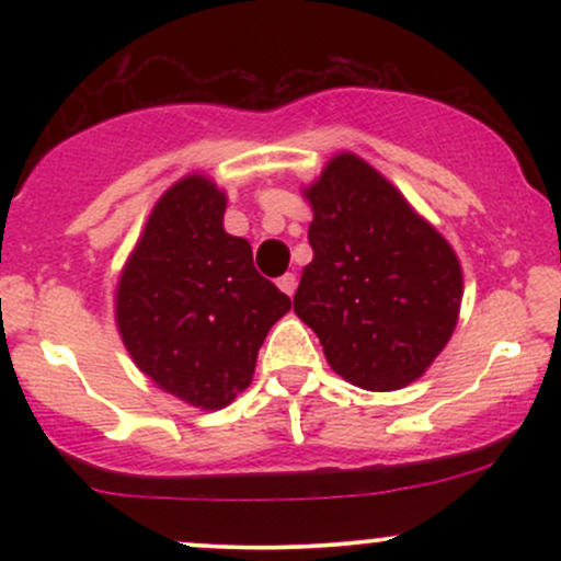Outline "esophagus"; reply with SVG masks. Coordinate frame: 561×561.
Segmentation results:
<instances>
[{
	"label": "esophagus",
	"instance_id": "1",
	"mask_svg": "<svg viewBox=\"0 0 561 561\" xmlns=\"http://www.w3.org/2000/svg\"><path fill=\"white\" fill-rule=\"evenodd\" d=\"M276 285H279L282 293L293 298L295 287H298V279H295V274H285V276H279V279H276Z\"/></svg>",
	"mask_w": 561,
	"mask_h": 561
}]
</instances>
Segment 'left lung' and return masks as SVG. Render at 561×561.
Masks as SVG:
<instances>
[{"label": "left lung", "mask_w": 561, "mask_h": 561, "mask_svg": "<svg viewBox=\"0 0 561 561\" xmlns=\"http://www.w3.org/2000/svg\"><path fill=\"white\" fill-rule=\"evenodd\" d=\"M306 197L313 261L302 268L295 313L347 382L405 388L454 334L459 259L388 179L351 152L330 160Z\"/></svg>", "instance_id": "left-lung-1"}]
</instances>
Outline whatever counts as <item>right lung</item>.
I'll use <instances>...</instances> for the list:
<instances>
[{
  "label": "right lung",
  "instance_id": "1",
  "mask_svg": "<svg viewBox=\"0 0 561 561\" xmlns=\"http://www.w3.org/2000/svg\"><path fill=\"white\" fill-rule=\"evenodd\" d=\"M227 197L205 176L173 184L152 208L115 295L134 364L199 409H224L250 385L255 358L289 298L224 231Z\"/></svg>",
  "mask_w": 561,
  "mask_h": 561
}]
</instances>
